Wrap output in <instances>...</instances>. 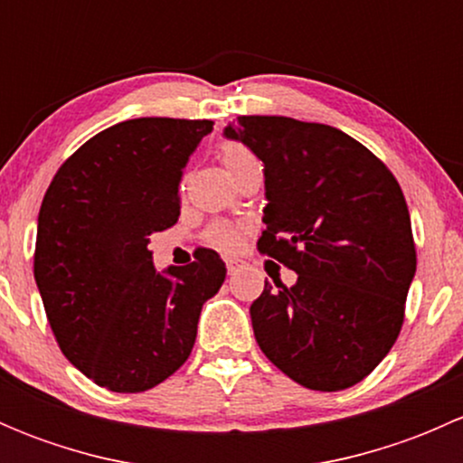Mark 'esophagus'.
<instances>
[{
	"instance_id": "34e87169",
	"label": "esophagus",
	"mask_w": 463,
	"mask_h": 463,
	"mask_svg": "<svg viewBox=\"0 0 463 463\" xmlns=\"http://www.w3.org/2000/svg\"><path fill=\"white\" fill-rule=\"evenodd\" d=\"M241 266V260H237V258H226V269H228V273H235L237 269H240Z\"/></svg>"
}]
</instances>
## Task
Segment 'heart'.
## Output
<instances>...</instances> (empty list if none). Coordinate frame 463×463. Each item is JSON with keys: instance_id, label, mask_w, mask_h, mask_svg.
I'll use <instances>...</instances> for the list:
<instances>
[{"instance_id": "heart-1", "label": "heart", "mask_w": 463, "mask_h": 463, "mask_svg": "<svg viewBox=\"0 0 463 463\" xmlns=\"http://www.w3.org/2000/svg\"><path fill=\"white\" fill-rule=\"evenodd\" d=\"M219 158H222L223 167H226V172L231 175L232 181L240 175H244L246 170H250V167L260 165L255 154L250 152L246 145L237 141H223L219 145ZM205 241L219 250H235L237 246H240V231H237L235 226H231L228 222H214L213 226L205 231Z\"/></svg>"}]
</instances>
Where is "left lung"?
Returning <instances> with one entry per match:
<instances>
[{
  "instance_id": "left-lung-1",
  "label": "left lung",
  "mask_w": 463,
  "mask_h": 463,
  "mask_svg": "<svg viewBox=\"0 0 463 463\" xmlns=\"http://www.w3.org/2000/svg\"><path fill=\"white\" fill-rule=\"evenodd\" d=\"M223 134L264 163L258 250L298 273L293 287L266 279L250 305L260 349L309 390L356 385L399 338L417 270L399 181L329 125L237 116Z\"/></svg>"
}]
</instances>
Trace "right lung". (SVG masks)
<instances>
[{
  "label": "right lung",
  "mask_w": 463,
  "mask_h": 463,
  "mask_svg": "<svg viewBox=\"0 0 463 463\" xmlns=\"http://www.w3.org/2000/svg\"><path fill=\"white\" fill-rule=\"evenodd\" d=\"M210 132L213 120L111 125L60 165L42 199L33 275L60 349L96 385L134 394L175 374L226 279L210 249L167 275L147 249L179 219L185 163Z\"/></svg>",
  "instance_id": "obj_1"
}]
</instances>
